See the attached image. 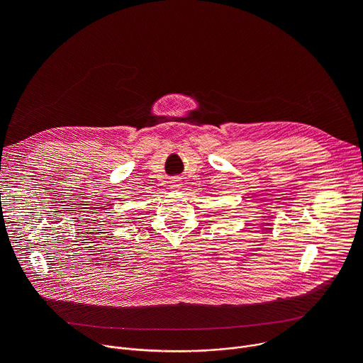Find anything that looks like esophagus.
<instances>
[{"label": "esophagus", "instance_id": "34e87169", "mask_svg": "<svg viewBox=\"0 0 363 363\" xmlns=\"http://www.w3.org/2000/svg\"><path fill=\"white\" fill-rule=\"evenodd\" d=\"M179 185H181V184H179V181H178V179H174V181L171 182V188H172V189L179 188Z\"/></svg>", "mask_w": 363, "mask_h": 363}]
</instances>
